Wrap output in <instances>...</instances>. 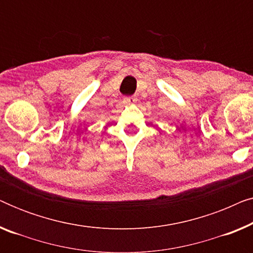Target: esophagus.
<instances>
[{
  "label": "esophagus",
  "instance_id": "34e87169",
  "mask_svg": "<svg viewBox=\"0 0 253 253\" xmlns=\"http://www.w3.org/2000/svg\"><path fill=\"white\" fill-rule=\"evenodd\" d=\"M124 101L130 105V103H133L134 101H136V99H134L133 96H126V98H124Z\"/></svg>",
  "mask_w": 253,
  "mask_h": 253
}]
</instances>
